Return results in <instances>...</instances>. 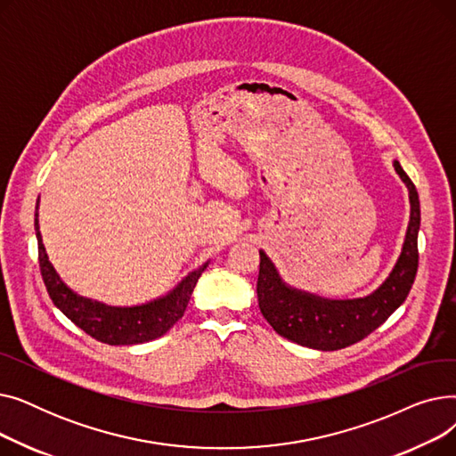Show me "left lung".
<instances>
[{"label": "left lung", "mask_w": 456, "mask_h": 456, "mask_svg": "<svg viewBox=\"0 0 456 456\" xmlns=\"http://www.w3.org/2000/svg\"><path fill=\"white\" fill-rule=\"evenodd\" d=\"M401 181L409 188L411 222L401 255L377 290L354 299H327L286 284L265 251L260 253L256 296L262 316L286 340L320 351H337L361 342L385 323L409 296L418 272L419 198L411 177L394 160Z\"/></svg>", "instance_id": "left-lung-1"}]
</instances>
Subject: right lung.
<instances>
[{
	"label": "right lung",
	"mask_w": 456,
	"mask_h": 456,
	"mask_svg": "<svg viewBox=\"0 0 456 456\" xmlns=\"http://www.w3.org/2000/svg\"><path fill=\"white\" fill-rule=\"evenodd\" d=\"M35 231L38 242L40 273L53 305L68 320L90 334L92 338L109 346L143 344L166 334L183 318L198 279L208 266V262H205L198 270L190 272L174 290L150 303L134 306H110L79 296L59 277L42 244V234L38 227V203L35 212Z\"/></svg>",
	"instance_id": "1"
}]
</instances>
